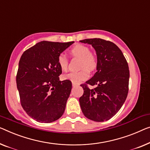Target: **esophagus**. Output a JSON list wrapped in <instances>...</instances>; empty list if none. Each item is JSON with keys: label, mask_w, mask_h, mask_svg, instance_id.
<instances>
[{"label": "esophagus", "mask_w": 150, "mask_h": 150, "mask_svg": "<svg viewBox=\"0 0 150 150\" xmlns=\"http://www.w3.org/2000/svg\"><path fill=\"white\" fill-rule=\"evenodd\" d=\"M76 86H77V85L75 84V83H73V87H76Z\"/></svg>", "instance_id": "34e87169"}]
</instances>
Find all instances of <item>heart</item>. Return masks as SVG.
<instances>
[{"instance_id": "1", "label": "heart", "mask_w": 150, "mask_h": 150, "mask_svg": "<svg viewBox=\"0 0 150 150\" xmlns=\"http://www.w3.org/2000/svg\"><path fill=\"white\" fill-rule=\"evenodd\" d=\"M71 55L81 59L79 69L81 71L78 72H71L63 75L64 79H69L73 83L78 84L89 77L88 72L94 70L97 66V59L93 54L90 52L88 47L81 44H77L70 50ZM58 64L62 71L67 70L68 67V59L64 54H61L58 57Z\"/></svg>"}]
</instances>
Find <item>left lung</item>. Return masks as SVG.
<instances>
[{
	"label": "left lung",
	"instance_id": "obj_1",
	"mask_svg": "<svg viewBox=\"0 0 150 150\" xmlns=\"http://www.w3.org/2000/svg\"><path fill=\"white\" fill-rule=\"evenodd\" d=\"M79 42L92 46L97 54L96 73L81 86L83 89L79 98L81 110L85 117L93 121L108 120L120 110L128 94V63L122 51L112 42L100 38ZM87 84L97 86L89 89Z\"/></svg>",
	"mask_w": 150,
	"mask_h": 150
}]
</instances>
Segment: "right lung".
<instances>
[{"instance_id": "obj_1", "label": "right lung", "mask_w": 150, "mask_h": 150, "mask_svg": "<svg viewBox=\"0 0 150 150\" xmlns=\"http://www.w3.org/2000/svg\"><path fill=\"white\" fill-rule=\"evenodd\" d=\"M73 43L42 41L19 60L16 82L21 106L38 122H52L63 115L72 83L59 80L58 57Z\"/></svg>"}]
</instances>
